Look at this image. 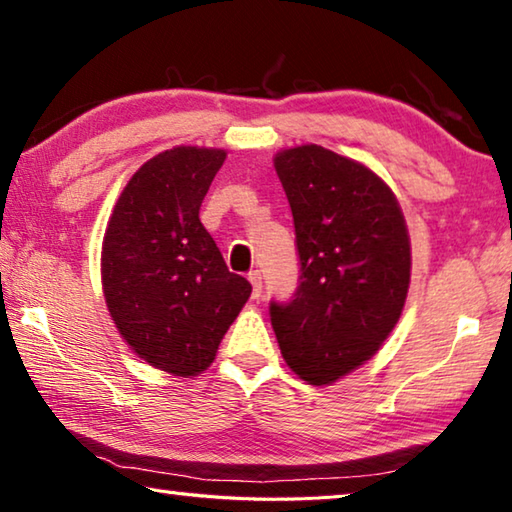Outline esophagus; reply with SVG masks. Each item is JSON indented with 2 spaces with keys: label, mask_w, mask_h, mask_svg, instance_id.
Wrapping results in <instances>:
<instances>
[{
  "label": "esophagus",
  "mask_w": 512,
  "mask_h": 512,
  "mask_svg": "<svg viewBox=\"0 0 512 512\" xmlns=\"http://www.w3.org/2000/svg\"><path fill=\"white\" fill-rule=\"evenodd\" d=\"M248 280H250V284H253V298L262 296V273L250 271L248 273Z\"/></svg>",
  "instance_id": "esophagus-1"
}]
</instances>
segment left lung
<instances>
[{
  "instance_id": "1",
  "label": "left lung",
  "mask_w": 512,
  "mask_h": 512,
  "mask_svg": "<svg viewBox=\"0 0 512 512\" xmlns=\"http://www.w3.org/2000/svg\"><path fill=\"white\" fill-rule=\"evenodd\" d=\"M298 248V289L271 300L282 357L300 379L332 384L368 361L400 320L409 232L391 189L363 164L307 144L275 155Z\"/></svg>"
}]
</instances>
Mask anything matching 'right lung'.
<instances>
[{
  "label": "right lung",
  "instance_id": "add662e5",
  "mask_svg": "<svg viewBox=\"0 0 512 512\" xmlns=\"http://www.w3.org/2000/svg\"><path fill=\"white\" fill-rule=\"evenodd\" d=\"M225 151L176 146L128 180L101 250L103 296L126 343L176 377H194L250 296L198 219Z\"/></svg>",
  "mask_w": 512,
  "mask_h": 512
}]
</instances>
